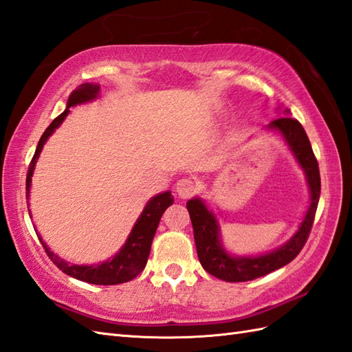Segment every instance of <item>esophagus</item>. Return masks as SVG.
<instances>
[{
    "instance_id": "34e87169",
    "label": "esophagus",
    "mask_w": 352,
    "mask_h": 352,
    "mask_svg": "<svg viewBox=\"0 0 352 352\" xmlns=\"http://www.w3.org/2000/svg\"><path fill=\"white\" fill-rule=\"evenodd\" d=\"M196 186L190 178H179L175 184V192L182 199H187L195 193Z\"/></svg>"
}]
</instances>
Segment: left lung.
I'll return each instance as SVG.
<instances>
[{
    "label": "left lung",
    "instance_id": "left-lung-1",
    "mask_svg": "<svg viewBox=\"0 0 352 352\" xmlns=\"http://www.w3.org/2000/svg\"><path fill=\"white\" fill-rule=\"evenodd\" d=\"M268 129H274L282 133L294 156L298 160L300 166L303 168L310 189V207L305 220L300 225V230L282 248L263 256L239 258L228 255L226 250L222 248L217 220L207 210L206 204L199 198H193L187 202L199 263L207 273L225 282L253 280L256 277L265 276L277 268L289 264L305 248L315 220L321 195V177L318 160L303 126L296 118L283 116L270 122Z\"/></svg>",
    "mask_w": 352,
    "mask_h": 352
}]
</instances>
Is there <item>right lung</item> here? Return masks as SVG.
I'll use <instances>...</instances> for the list:
<instances>
[{
    "label": "right lung",
    "instance_id": "right-lung-1",
    "mask_svg": "<svg viewBox=\"0 0 352 352\" xmlns=\"http://www.w3.org/2000/svg\"><path fill=\"white\" fill-rule=\"evenodd\" d=\"M99 85L94 84H82L79 85L75 91H72L67 100V108L63 113H60L56 117L49 127L45 130V133L40 138V141L37 144V148L34 153V157H32L30 166H28V173H27V199L30 196V186H31V177H32V170H34L36 160L40 156V151H42L45 142L47 141V138L54 133V130L58 127L64 118L69 116V108L70 106H75L79 103H85L93 100L99 94ZM174 198L170 192H163L154 196L146 204L142 214L139 216L136 220V223L133 226L132 232H130L129 239L126 241L124 246L121 248V250L117 253L112 259L104 261L102 264L97 265H70L58 258L56 255L47 249L46 244L42 241L38 235V240L42 241V246L45 252L47 253V256L51 258L52 263L58 267L63 273L69 274L72 277H75L78 280L88 282L93 285H118V283H124L132 280L133 277H136L139 273L142 272L146 265V261H148V255L151 250V243L154 239V234H156V230L160 222L162 214L165 213V210L173 206ZM31 214V211H30ZM37 234V232H36Z\"/></svg>",
    "mask_w": 352,
    "mask_h": 352
}]
</instances>
